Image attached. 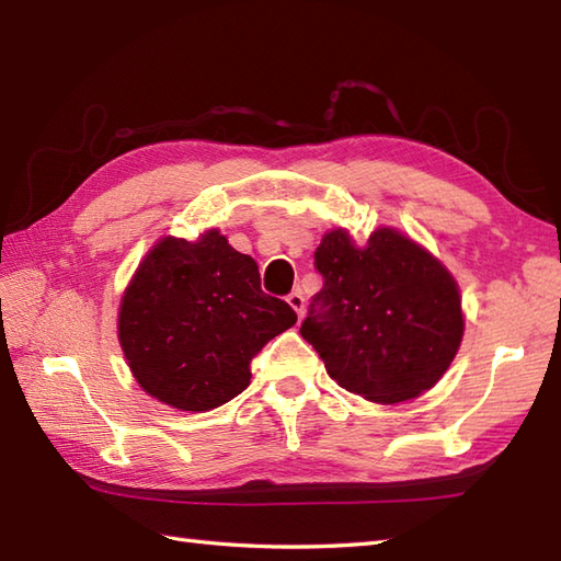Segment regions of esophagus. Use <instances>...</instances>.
I'll return each instance as SVG.
<instances>
[{"label": "esophagus", "instance_id": "esophagus-1", "mask_svg": "<svg viewBox=\"0 0 561 561\" xmlns=\"http://www.w3.org/2000/svg\"><path fill=\"white\" fill-rule=\"evenodd\" d=\"M287 304L294 308L296 311V316L299 318H304V311H306V304H304V294L296 289V291H291L289 296H287Z\"/></svg>", "mask_w": 561, "mask_h": 561}]
</instances>
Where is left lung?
<instances>
[{"label":"left lung","instance_id":"obj_1","mask_svg":"<svg viewBox=\"0 0 561 561\" xmlns=\"http://www.w3.org/2000/svg\"><path fill=\"white\" fill-rule=\"evenodd\" d=\"M320 289L301 323L330 378L371 402H404L434 388L456 356L465 320L450 272L396 229L354 245L344 229L316 248Z\"/></svg>","mask_w":561,"mask_h":561}]
</instances>
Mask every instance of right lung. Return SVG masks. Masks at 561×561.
<instances>
[{"instance_id":"add662e5","label":"right lung","mask_w":561,"mask_h":561,"mask_svg":"<svg viewBox=\"0 0 561 561\" xmlns=\"http://www.w3.org/2000/svg\"><path fill=\"white\" fill-rule=\"evenodd\" d=\"M294 323V308L260 289L257 262L211 229L149 250L125 289L117 337L151 398L207 412L248 388L253 356Z\"/></svg>"}]
</instances>
